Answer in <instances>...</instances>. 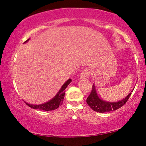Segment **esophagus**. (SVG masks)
Wrapping results in <instances>:
<instances>
[{"mask_svg":"<svg viewBox=\"0 0 146 146\" xmlns=\"http://www.w3.org/2000/svg\"><path fill=\"white\" fill-rule=\"evenodd\" d=\"M89 74H90V72H89L88 69H84L81 73V79H87L89 77Z\"/></svg>","mask_w":146,"mask_h":146,"instance_id":"obj_1","label":"esophagus"}]
</instances>
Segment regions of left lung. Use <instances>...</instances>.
Here are the masks:
<instances>
[{"label": "left lung", "instance_id": "8db88e82", "mask_svg": "<svg viewBox=\"0 0 146 146\" xmlns=\"http://www.w3.org/2000/svg\"><path fill=\"white\" fill-rule=\"evenodd\" d=\"M134 89L131 91L129 95L123 99L117 102H108L104 100L98 96L95 85H93L91 93L87 97L86 102L89 107L93 110L99 112V113H105L111 111H115L123 106L131 96Z\"/></svg>", "mask_w": 146, "mask_h": 146}]
</instances>
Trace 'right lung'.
I'll return each mask as SVG.
<instances>
[{
  "label": "right lung",
  "instance_id": "right-lung-1",
  "mask_svg": "<svg viewBox=\"0 0 146 146\" xmlns=\"http://www.w3.org/2000/svg\"><path fill=\"white\" fill-rule=\"evenodd\" d=\"M29 40L28 39L27 41H25L24 43H26ZM72 82L71 79H68L64 84L62 85L61 88L60 89L59 92L57 93L54 97L52 99L49 100L46 103L42 104H30L29 103L25 102L26 103V104L29 106L31 108L33 109H38V110H41L44 111H51L57 109L60 106H61L62 102H63V99L64 98V95H65V89L67 87V86L70 84V83Z\"/></svg>",
  "mask_w": 146,
  "mask_h": 146
}]
</instances>
